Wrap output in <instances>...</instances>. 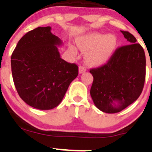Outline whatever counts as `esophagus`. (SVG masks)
I'll return each mask as SVG.
<instances>
[{
    "label": "esophagus",
    "mask_w": 152,
    "mask_h": 152,
    "mask_svg": "<svg viewBox=\"0 0 152 152\" xmlns=\"http://www.w3.org/2000/svg\"><path fill=\"white\" fill-rule=\"evenodd\" d=\"M86 71V68L83 66H79V73H83Z\"/></svg>",
    "instance_id": "esophagus-1"
}]
</instances>
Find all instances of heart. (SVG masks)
I'll use <instances>...</instances> for the list:
<instances>
[{"label":"heart","instance_id":"b5f03b06","mask_svg":"<svg viewBox=\"0 0 152 152\" xmlns=\"http://www.w3.org/2000/svg\"><path fill=\"white\" fill-rule=\"evenodd\" d=\"M78 46L85 52V61L90 64H101L109 59L116 48L114 36L109 34L93 33L77 41ZM73 50L74 48H71Z\"/></svg>","mask_w":152,"mask_h":152}]
</instances>
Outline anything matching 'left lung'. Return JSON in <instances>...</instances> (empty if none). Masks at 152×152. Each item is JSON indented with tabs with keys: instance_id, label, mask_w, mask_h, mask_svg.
Instances as JSON below:
<instances>
[{
	"instance_id": "1",
	"label": "left lung",
	"mask_w": 152,
	"mask_h": 152,
	"mask_svg": "<svg viewBox=\"0 0 152 152\" xmlns=\"http://www.w3.org/2000/svg\"><path fill=\"white\" fill-rule=\"evenodd\" d=\"M121 32L129 45L116 50L107 64L90 70L94 77L91 98L97 108L107 113H118L136 101L145 82L143 48L130 32Z\"/></svg>"
}]
</instances>
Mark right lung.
<instances>
[{
	"mask_svg": "<svg viewBox=\"0 0 152 152\" xmlns=\"http://www.w3.org/2000/svg\"><path fill=\"white\" fill-rule=\"evenodd\" d=\"M61 45L50 26H39L25 34L12 54V73L18 94L34 108L57 107L78 76V66L60 56L58 47Z\"/></svg>",
	"mask_w": 152,
	"mask_h": 152,
	"instance_id": "1",
	"label": "right lung"
}]
</instances>
